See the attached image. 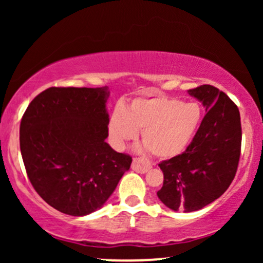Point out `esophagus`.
I'll use <instances>...</instances> for the list:
<instances>
[{
  "label": "esophagus",
  "instance_id": "34e87169",
  "mask_svg": "<svg viewBox=\"0 0 263 263\" xmlns=\"http://www.w3.org/2000/svg\"><path fill=\"white\" fill-rule=\"evenodd\" d=\"M132 170L135 172H138V173H146L151 170V163L146 159L142 158H134V162H132Z\"/></svg>",
  "mask_w": 263,
  "mask_h": 263
}]
</instances>
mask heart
<instances>
[{"instance_id":"b5f03b06","label":"heart","mask_w":263,"mask_h":263,"mask_svg":"<svg viewBox=\"0 0 263 263\" xmlns=\"http://www.w3.org/2000/svg\"><path fill=\"white\" fill-rule=\"evenodd\" d=\"M201 120L197 102L168 96L135 99L127 107L116 106L108 121L114 146L121 148L142 131V142L153 156L172 158L183 152Z\"/></svg>"}]
</instances>
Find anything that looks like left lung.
Listing matches in <instances>:
<instances>
[{
    "mask_svg": "<svg viewBox=\"0 0 263 263\" xmlns=\"http://www.w3.org/2000/svg\"><path fill=\"white\" fill-rule=\"evenodd\" d=\"M206 115L182 155L159 163L164 180L157 195L174 211L190 213L221 197L236 174L241 153L240 111L213 85L189 90Z\"/></svg>",
    "mask_w": 263,
    "mask_h": 263,
    "instance_id": "obj_1",
    "label": "left lung"
}]
</instances>
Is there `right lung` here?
<instances>
[{
	"label": "right lung",
	"mask_w": 263,
	"mask_h": 263,
	"mask_svg": "<svg viewBox=\"0 0 263 263\" xmlns=\"http://www.w3.org/2000/svg\"><path fill=\"white\" fill-rule=\"evenodd\" d=\"M107 87H49L23 114L20 146L27 176L45 203L83 216L110 198L132 157L114 151Z\"/></svg>",
	"instance_id": "obj_1"
}]
</instances>
